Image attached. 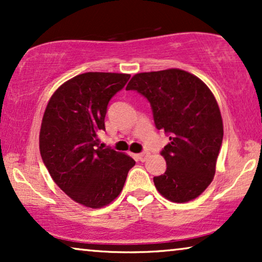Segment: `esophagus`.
Returning <instances> with one entry per match:
<instances>
[{
    "mask_svg": "<svg viewBox=\"0 0 262 262\" xmlns=\"http://www.w3.org/2000/svg\"><path fill=\"white\" fill-rule=\"evenodd\" d=\"M149 156V152L148 151H143L141 154H138L137 155V160L141 161V162H144V161L146 160V157Z\"/></svg>",
    "mask_w": 262,
    "mask_h": 262,
    "instance_id": "1",
    "label": "esophagus"
}]
</instances>
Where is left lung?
<instances>
[{
    "label": "left lung",
    "mask_w": 262,
    "mask_h": 262,
    "mask_svg": "<svg viewBox=\"0 0 262 262\" xmlns=\"http://www.w3.org/2000/svg\"><path fill=\"white\" fill-rule=\"evenodd\" d=\"M126 91L148 99L156 128L169 136L161 151L167 169L154 178L157 191L174 203L195 199L213 180L223 141L213 94L200 78L180 69L136 74Z\"/></svg>",
    "instance_id": "8db88e82"
}]
</instances>
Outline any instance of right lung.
I'll return each mask as SVG.
<instances>
[{
  "label": "right lung",
  "instance_id": "right-lung-1",
  "mask_svg": "<svg viewBox=\"0 0 262 262\" xmlns=\"http://www.w3.org/2000/svg\"><path fill=\"white\" fill-rule=\"evenodd\" d=\"M131 75L85 73L63 83L42 117L39 149L45 167L62 191L92 209L120 194L135 160L100 146L107 106Z\"/></svg>",
  "mask_w": 262,
  "mask_h": 262
}]
</instances>
